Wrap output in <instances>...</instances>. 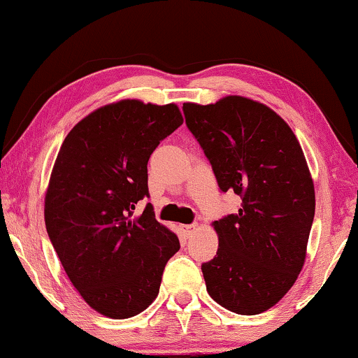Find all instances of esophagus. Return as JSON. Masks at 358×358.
I'll return each mask as SVG.
<instances>
[{
  "label": "esophagus",
  "instance_id": "34e87169",
  "mask_svg": "<svg viewBox=\"0 0 358 358\" xmlns=\"http://www.w3.org/2000/svg\"><path fill=\"white\" fill-rule=\"evenodd\" d=\"M179 229L182 231L184 236H189V234H192L195 229V224H179Z\"/></svg>",
  "mask_w": 358,
  "mask_h": 358
}]
</instances>
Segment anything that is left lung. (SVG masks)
Instances as JSON below:
<instances>
[{
	"instance_id": "8db88e82",
	"label": "left lung",
	"mask_w": 358,
	"mask_h": 358,
	"mask_svg": "<svg viewBox=\"0 0 358 358\" xmlns=\"http://www.w3.org/2000/svg\"><path fill=\"white\" fill-rule=\"evenodd\" d=\"M185 124L212 164L218 187L243 203L212 227L218 251L202 264L208 295L238 315H259L285 296L306 259L315 184L290 127L243 96L184 102Z\"/></svg>"
}]
</instances>
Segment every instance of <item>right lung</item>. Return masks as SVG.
<instances>
[{"label": "right lung", "mask_w": 358, "mask_h": 358, "mask_svg": "<svg viewBox=\"0 0 358 358\" xmlns=\"http://www.w3.org/2000/svg\"><path fill=\"white\" fill-rule=\"evenodd\" d=\"M176 104L124 99L102 106L70 130L45 192V227L68 278L101 315L127 320L159 293L176 234L148 203V159L182 125Z\"/></svg>", "instance_id": "right-lung-1"}]
</instances>
